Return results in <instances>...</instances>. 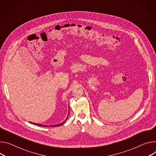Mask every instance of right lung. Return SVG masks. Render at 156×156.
I'll return each mask as SVG.
<instances>
[{"mask_svg": "<svg viewBox=\"0 0 156 156\" xmlns=\"http://www.w3.org/2000/svg\"><path fill=\"white\" fill-rule=\"evenodd\" d=\"M67 119V118L66 119V120ZM66 120L64 121V122H63L62 123H60V124H56V125H51L50 126V127H55V126H62V125H63L65 122V121H66ZM30 123H32V122H30ZM34 124H35V125H37V126H43V127H49V126H48L47 125H43V124H37V123H34Z\"/></svg>", "mask_w": 156, "mask_h": 156, "instance_id": "add662e5", "label": "right lung"}]
</instances>
